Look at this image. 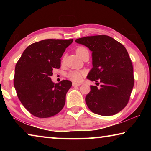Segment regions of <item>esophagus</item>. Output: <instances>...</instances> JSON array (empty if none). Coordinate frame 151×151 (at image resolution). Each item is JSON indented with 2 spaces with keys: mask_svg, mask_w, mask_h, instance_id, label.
Returning <instances> with one entry per match:
<instances>
[{
  "mask_svg": "<svg viewBox=\"0 0 151 151\" xmlns=\"http://www.w3.org/2000/svg\"><path fill=\"white\" fill-rule=\"evenodd\" d=\"M81 85V83H73V86H80Z\"/></svg>",
  "mask_w": 151,
  "mask_h": 151,
  "instance_id": "34e87169",
  "label": "esophagus"
}]
</instances>
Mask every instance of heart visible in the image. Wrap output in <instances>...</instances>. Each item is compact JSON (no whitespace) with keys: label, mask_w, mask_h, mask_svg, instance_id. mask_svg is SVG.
Instances as JSON below:
<instances>
[{"label":"heart","mask_w":151,"mask_h":151,"mask_svg":"<svg viewBox=\"0 0 151 151\" xmlns=\"http://www.w3.org/2000/svg\"><path fill=\"white\" fill-rule=\"evenodd\" d=\"M76 52L77 55L83 58L86 55H89V51L85 47H78L76 48ZM85 75V72L80 70H70L67 73V77L73 81H80L82 79V76Z\"/></svg>","instance_id":"heart-1"}]
</instances>
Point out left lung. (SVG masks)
<instances>
[{
    "label": "left lung",
    "mask_w": 151,
    "mask_h": 151,
    "mask_svg": "<svg viewBox=\"0 0 151 151\" xmlns=\"http://www.w3.org/2000/svg\"><path fill=\"white\" fill-rule=\"evenodd\" d=\"M76 42L93 52V67L87 78L101 83L99 88L91 86L86 96L89 109L102 116L118 113L129 103L134 86L133 66L127 49L106 35L85 37Z\"/></svg>",
    "instance_id": "1"
}]
</instances>
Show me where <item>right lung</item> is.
Wrapping results in <instances>:
<instances>
[{
    "instance_id": "add662e5",
    "label": "right lung",
    "mask_w": 151,
    "mask_h": 151,
    "mask_svg": "<svg viewBox=\"0 0 151 151\" xmlns=\"http://www.w3.org/2000/svg\"><path fill=\"white\" fill-rule=\"evenodd\" d=\"M73 39H45L32 43L22 53L15 66L14 85L22 105L39 118L58 114L65 106L66 94L72 86L68 80L55 84L54 68Z\"/></svg>"
}]
</instances>
